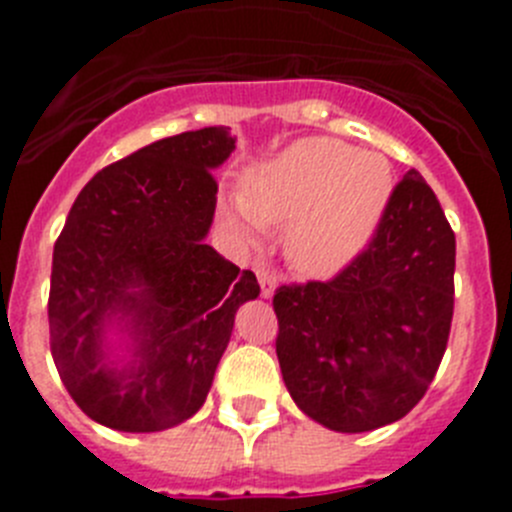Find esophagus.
<instances>
[{"instance_id": "obj_1", "label": "esophagus", "mask_w": 512, "mask_h": 512, "mask_svg": "<svg viewBox=\"0 0 512 512\" xmlns=\"http://www.w3.org/2000/svg\"><path fill=\"white\" fill-rule=\"evenodd\" d=\"M256 277H259L261 284V297H264V300H271L274 292H277V277L266 269H256Z\"/></svg>"}]
</instances>
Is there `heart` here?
<instances>
[{
  "label": "heart",
  "mask_w": 512,
  "mask_h": 512,
  "mask_svg": "<svg viewBox=\"0 0 512 512\" xmlns=\"http://www.w3.org/2000/svg\"><path fill=\"white\" fill-rule=\"evenodd\" d=\"M395 192L382 153L354 151L341 140L302 138L253 166L243 194L220 200V223L246 246L266 228H284V259L297 274L328 279L372 243Z\"/></svg>",
  "instance_id": "1"
}]
</instances>
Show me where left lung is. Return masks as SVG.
I'll use <instances>...</instances> for the list:
<instances>
[{
  "mask_svg": "<svg viewBox=\"0 0 512 512\" xmlns=\"http://www.w3.org/2000/svg\"><path fill=\"white\" fill-rule=\"evenodd\" d=\"M454 266V230L410 169L359 259L330 282L274 295L279 366L297 408L338 433L405 418L446 351Z\"/></svg>",
  "mask_w": 512,
  "mask_h": 512,
  "instance_id": "1",
  "label": "left lung"
}]
</instances>
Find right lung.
Here are the masks:
<instances>
[{
    "mask_svg": "<svg viewBox=\"0 0 512 512\" xmlns=\"http://www.w3.org/2000/svg\"><path fill=\"white\" fill-rule=\"evenodd\" d=\"M228 128L156 140L81 189L53 248L51 351L63 387L97 423L166 431L202 408L235 312L259 297L253 271L205 238L212 171Z\"/></svg>",
    "mask_w": 512,
    "mask_h": 512,
    "instance_id": "add662e5",
    "label": "right lung"
}]
</instances>
